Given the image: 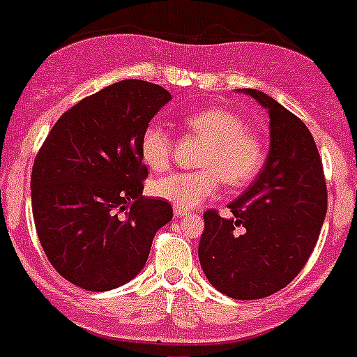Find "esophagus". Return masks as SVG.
Segmentation results:
<instances>
[{"label":"esophagus","instance_id":"1","mask_svg":"<svg viewBox=\"0 0 357 357\" xmlns=\"http://www.w3.org/2000/svg\"><path fill=\"white\" fill-rule=\"evenodd\" d=\"M188 211H185V209H179V207H174V216L176 218H185V216H188Z\"/></svg>","mask_w":357,"mask_h":357}]
</instances>
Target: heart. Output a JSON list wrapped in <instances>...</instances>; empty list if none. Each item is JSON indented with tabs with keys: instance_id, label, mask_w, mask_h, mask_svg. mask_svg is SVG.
Listing matches in <instances>:
<instances>
[{
	"instance_id": "1",
	"label": "heart",
	"mask_w": 357,
	"mask_h": 357,
	"mask_svg": "<svg viewBox=\"0 0 357 357\" xmlns=\"http://www.w3.org/2000/svg\"><path fill=\"white\" fill-rule=\"evenodd\" d=\"M188 132L206 141L199 165L192 172H171L151 183L155 197L192 209L209 200L220 183L241 188L255 181L265 164V144L249 132L241 116L223 108L199 109L183 119ZM139 157L151 171H164L172 157V139L158 123H148L139 137Z\"/></svg>"
}]
</instances>
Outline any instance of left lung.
<instances>
[{"label":"left lung","mask_w":357,"mask_h":357,"mask_svg":"<svg viewBox=\"0 0 357 357\" xmlns=\"http://www.w3.org/2000/svg\"><path fill=\"white\" fill-rule=\"evenodd\" d=\"M271 116V151L258 178L228 206L204 213L199 259L211 284L235 300H258L298 275L319 237L328 193L323 162L305 123L255 89Z\"/></svg>","instance_id":"8db88e82"}]
</instances>
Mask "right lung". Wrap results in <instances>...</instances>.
<instances>
[{"label": "right lung", "mask_w": 357, "mask_h": 357, "mask_svg": "<svg viewBox=\"0 0 357 357\" xmlns=\"http://www.w3.org/2000/svg\"><path fill=\"white\" fill-rule=\"evenodd\" d=\"M171 101L160 85L122 79L82 99L55 122L34 158L31 200L41 248L55 271L86 291L136 278L167 200L143 197L139 137Z\"/></svg>", "instance_id": "obj_1"}]
</instances>
